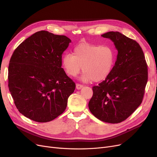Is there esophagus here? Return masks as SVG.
Masks as SVG:
<instances>
[{"mask_svg":"<svg viewBox=\"0 0 157 157\" xmlns=\"http://www.w3.org/2000/svg\"><path fill=\"white\" fill-rule=\"evenodd\" d=\"M82 87H83V86H82V84H76V88H77V90L81 89Z\"/></svg>","mask_w":157,"mask_h":157,"instance_id":"esophagus-1","label":"esophagus"}]
</instances>
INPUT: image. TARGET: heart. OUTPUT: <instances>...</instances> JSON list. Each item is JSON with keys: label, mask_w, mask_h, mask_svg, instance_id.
Listing matches in <instances>:
<instances>
[{"label": "heart", "mask_w": 157, "mask_h": 157, "mask_svg": "<svg viewBox=\"0 0 157 157\" xmlns=\"http://www.w3.org/2000/svg\"><path fill=\"white\" fill-rule=\"evenodd\" d=\"M115 59V52L111 46L84 44L75 47L73 55H65L61 61L65 73L72 77H76L82 67V80L88 82L105 79L111 72Z\"/></svg>", "instance_id": "b5f03b06"}]
</instances>
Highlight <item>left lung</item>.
I'll list each match as a JSON object with an SVG mask.
<instances>
[{
	"instance_id": "obj_1",
	"label": "left lung",
	"mask_w": 157,
	"mask_h": 157,
	"mask_svg": "<svg viewBox=\"0 0 157 157\" xmlns=\"http://www.w3.org/2000/svg\"><path fill=\"white\" fill-rule=\"evenodd\" d=\"M101 36L113 42L118 54L111 73L92 88L88 107L99 120L115 124L126 120L141 105L148 79L147 65L134 40L117 31Z\"/></svg>"
}]
</instances>
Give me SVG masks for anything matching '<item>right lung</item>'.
Here are the masks:
<instances>
[{"mask_svg": "<svg viewBox=\"0 0 157 157\" xmlns=\"http://www.w3.org/2000/svg\"><path fill=\"white\" fill-rule=\"evenodd\" d=\"M71 40L46 31L27 38L14 50L8 66V88L18 111L39 122L62 114L75 84L61 68Z\"/></svg>", "mask_w": 157, "mask_h": 157, "instance_id": "right-lung-1", "label": "right lung"}]
</instances>
